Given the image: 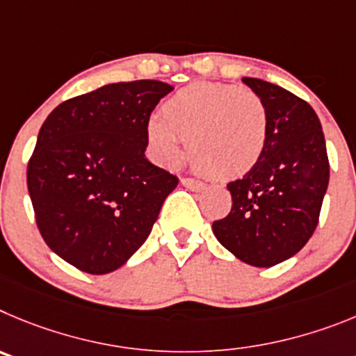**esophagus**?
I'll use <instances>...</instances> for the list:
<instances>
[{
  "label": "esophagus",
  "instance_id": "obj_1",
  "mask_svg": "<svg viewBox=\"0 0 356 356\" xmlns=\"http://www.w3.org/2000/svg\"><path fill=\"white\" fill-rule=\"evenodd\" d=\"M182 186H186V188H190V190L193 191H200L206 188V184L202 181H197V179H182Z\"/></svg>",
  "mask_w": 356,
  "mask_h": 356
}]
</instances>
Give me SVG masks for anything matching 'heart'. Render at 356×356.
<instances>
[{
    "label": "heart",
    "mask_w": 356,
    "mask_h": 356,
    "mask_svg": "<svg viewBox=\"0 0 356 356\" xmlns=\"http://www.w3.org/2000/svg\"><path fill=\"white\" fill-rule=\"evenodd\" d=\"M147 142L156 161L177 165L188 152L202 172L220 179L245 175L257 165L268 138L261 99L239 86L198 81L163 104L147 120Z\"/></svg>",
    "instance_id": "obj_1"
}]
</instances>
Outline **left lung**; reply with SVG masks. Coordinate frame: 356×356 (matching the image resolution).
Here are the masks:
<instances>
[{
	"label": "left lung",
	"instance_id": "obj_1",
	"mask_svg": "<svg viewBox=\"0 0 356 356\" xmlns=\"http://www.w3.org/2000/svg\"><path fill=\"white\" fill-rule=\"evenodd\" d=\"M268 113V138L257 165L227 184L229 216L213 223L234 257L271 268L296 255L318 227L330 179L325 134L303 99L270 81L241 78Z\"/></svg>",
	"mask_w": 356,
	"mask_h": 356
}]
</instances>
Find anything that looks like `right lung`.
Segmentation results:
<instances>
[{"label":"right lung","instance_id":"right-lung-1","mask_svg":"<svg viewBox=\"0 0 356 356\" xmlns=\"http://www.w3.org/2000/svg\"><path fill=\"white\" fill-rule=\"evenodd\" d=\"M174 86L111 83L54 108L28 163L46 245L90 275L126 264L145 243L179 179L145 158L147 120Z\"/></svg>","mask_w":356,"mask_h":356}]
</instances>
